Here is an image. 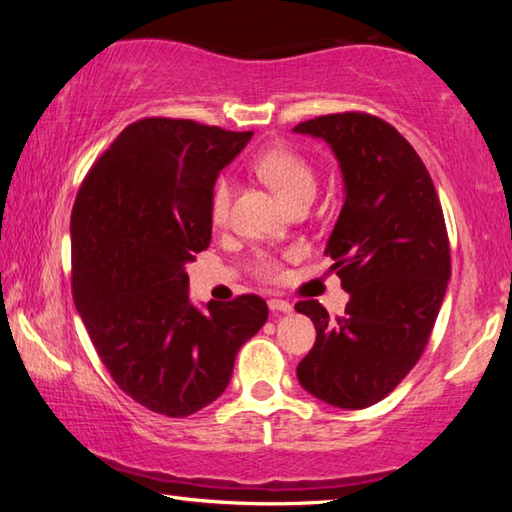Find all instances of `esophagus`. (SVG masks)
Masks as SVG:
<instances>
[{
    "mask_svg": "<svg viewBox=\"0 0 512 512\" xmlns=\"http://www.w3.org/2000/svg\"><path fill=\"white\" fill-rule=\"evenodd\" d=\"M268 309H271L273 314H289V311H293L291 302L280 300V298H271V300H268Z\"/></svg>",
    "mask_w": 512,
    "mask_h": 512,
    "instance_id": "esophagus-1",
    "label": "esophagus"
}]
</instances>
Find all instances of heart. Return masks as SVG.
<instances>
[{"label": "heart", "mask_w": 512, "mask_h": 512, "mask_svg": "<svg viewBox=\"0 0 512 512\" xmlns=\"http://www.w3.org/2000/svg\"><path fill=\"white\" fill-rule=\"evenodd\" d=\"M255 171L259 173V178H264L275 189L277 196L289 207L298 201H311L316 194L318 180L314 167H311V162L305 155L298 153L296 149H289V146H273V149L259 153L255 160ZM230 203L232 180L228 176H221L214 183L210 201L214 223L221 225L228 221ZM253 268L262 280H280L282 277V264L273 255H257Z\"/></svg>", "instance_id": "obj_1"}]
</instances>
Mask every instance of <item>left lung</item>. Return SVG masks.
Listing matches in <instances>:
<instances>
[{"instance_id": "1", "label": "left lung", "mask_w": 512, "mask_h": 512, "mask_svg": "<svg viewBox=\"0 0 512 512\" xmlns=\"http://www.w3.org/2000/svg\"><path fill=\"white\" fill-rule=\"evenodd\" d=\"M293 133L325 140L339 160L345 201L325 255L350 293L336 320L300 300L316 343L298 381L339 409H366L418 363L443 305L452 259L443 207L413 146L368 112L302 121Z\"/></svg>"}]
</instances>
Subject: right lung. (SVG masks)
Listing matches in <instances>:
<instances>
[{
	"mask_svg": "<svg viewBox=\"0 0 512 512\" xmlns=\"http://www.w3.org/2000/svg\"><path fill=\"white\" fill-rule=\"evenodd\" d=\"M253 133L146 117L94 162L72 210V296L94 350L128 397L187 418L230 384L268 318L248 293L189 302L185 264L210 246L212 189Z\"/></svg>",
	"mask_w": 512,
	"mask_h": 512,
	"instance_id": "obj_1",
	"label": "right lung"
}]
</instances>
